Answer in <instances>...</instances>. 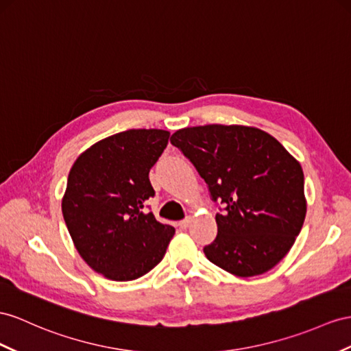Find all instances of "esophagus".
Masks as SVG:
<instances>
[{"instance_id":"obj_1","label":"esophagus","mask_w":351,"mask_h":351,"mask_svg":"<svg viewBox=\"0 0 351 351\" xmlns=\"http://www.w3.org/2000/svg\"><path fill=\"white\" fill-rule=\"evenodd\" d=\"M190 223H191V218H185L179 222V227H181L182 230H186L188 227H190Z\"/></svg>"}]
</instances>
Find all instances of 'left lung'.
<instances>
[{
	"label": "left lung",
	"instance_id": "left-lung-1",
	"mask_svg": "<svg viewBox=\"0 0 351 351\" xmlns=\"http://www.w3.org/2000/svg\"><path fill=\"white\" fill-rule=\"evenodd\" d=\"M208 184L218 236L204 255L239 277L267 273L282 261L307 213L300 161L267 132L249 125L208 124L170 138Z\"/></svg>",
	"mask_w": 351,
	"mask_h": 351
}]
</instances>
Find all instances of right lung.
Masks as SVG:
<instances>
[{
    "label": "right lung",
    "instance_id": "right-lung-1",
    "mask_svg": "<svg viewBox=\"0 0 351 351\" xmlns=\"http://www.w3.org/2000/svg\"><path fill=\"white\" fill-rule=\"evenodd\" d=\"M170 133L130 129L87 148L73 165L62 213L86 264L115 282L151 271L175 234L143 206L154 197L149 169L167 147Z\"/></svg>",
    "mask_w": 351,
    "mask_h": 351
}]
</instances>
